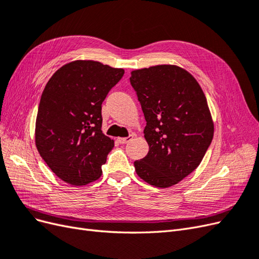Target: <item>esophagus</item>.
Instances as JSON below:
<instances>
[{
	"mask_svg": "<svg viewBox=\"0 0 259 259\" xmlns=\"http://www.w3.org/2000/svg\"><path fill=\"white\" fill-rule=\"evenodd\" d=\"M133 138H134V136H133V135H130L127 137H120V138H117V142H119L122 145H124V144H127L128 142H131Z\"/></svg>",
	"mask_w": 259,
	"mask_h": 259,
	"instance_id": "obj_1",
	"label": "esophagus"
}]
</instances>
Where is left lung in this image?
<instances>
[{
    "label": "left lung",
    "mask_w": 259,
    "mask_h": 259,
    "mask_svg": "<svg viewBox=\"0 0 259 259\" xmlns=\"http://www.w3.org/2000/svg\"><path fill=\"white\" fill-rule=\"evenodd\" d=\"M147 122L148 154L134 162L137 175L158 188L174 186L199 166L214 135L206 97L185 69L160 65L130 77Z\"/></svg>",
    "instance_id": "1"
}]
</instances>
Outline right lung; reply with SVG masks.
Returning a JSON list of instances; mask_svg holds the SVG:
<instances>
[{"mask_svg": "<svg viewBox=\"0 0 259 259\" xmlns=\"http://www.w3.org/2000/svg\"><path fill=\"white\" fill-rule=\"evenodd\" d=\"M124 74L93 60H75L53 74L41 96L35 145L64 182L84 186L98 179L114 142L101 131V105Z\"/></svg>", "mask_w": 259, "mask_h": 259, "instance_id": "add662e5", "label": "right lung"}]
</instances>
